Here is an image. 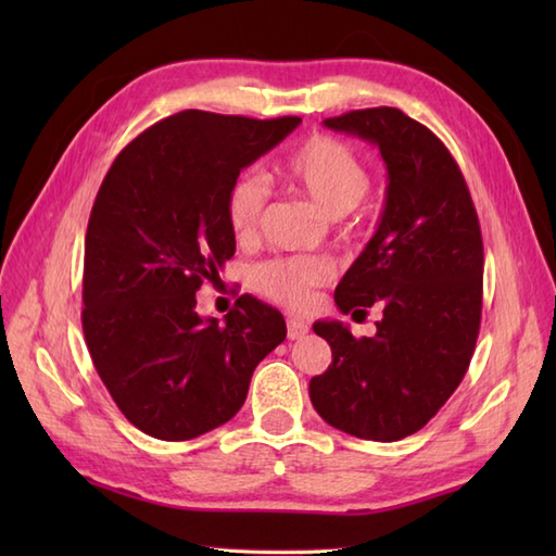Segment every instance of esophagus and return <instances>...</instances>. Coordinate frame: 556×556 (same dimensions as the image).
<instances>
[{"label": "esophagus", "instance_id": "1", "mask_svg": "<svg viewBox=\"0 0 556 556\" xmlns=\"http://www.w3.org/2000/svg\"><path fill=\"white\" fill-rule=\"evenodd\" d=\"M287 334H289V339H301V337L308 334V325H305L303 320H296V317H289Z\"/></svg>", "mask_w": 556, "mask_h": 556}]
</instances>
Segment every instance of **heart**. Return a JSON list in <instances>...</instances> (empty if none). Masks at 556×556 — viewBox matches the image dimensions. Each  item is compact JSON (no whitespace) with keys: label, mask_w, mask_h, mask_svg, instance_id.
I'll return each mask as SVG.
<instances>
[{"label":"heart","mask_w":556,"mask_h":556,"mask_svg":"<svg viewBox=\"0 0 556 556\" xmlns=\"http://www.w3.org/2000/svg\"><path fill=\"white\" fill-rule=\"evenodd\" d=\"M277 176L293 191L315 200L327 215L341 217L356 210L370 188V167L356 148L334 136L315 134L287 152L277 164ZM267 203V186L253 174L236 179L227 193V222L241 243L255 241ZM334 267L327 257L296 255L269 260L253 275V285L267 299L287 308H305L313 291L327 285Z\"/></svg>","instance_id":"heart-1"}]
</instances>
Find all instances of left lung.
Wrapping results in <instances>:
<instances>
[{
	"label": "left lung",
	"instance_id": "left-lung-1",
	"mask_svg": "<svg viewBox=\"0 0 556 556\" xmlns=\"http://www.w3.org/2000/svg\"><path fill=\"white\" fill-rule=\"evenodd\" d=\"M380 148L387 200L375 236L339 281L341 313L382 320L356 339L344 323H315L332 365L311 401L332 428L372 442L418 432L456 392L473 358L482 315V233L456 160L428 126L396 108L325 119Z\"/></svg>",
	"mask_w": 556,
	"mask_h": 556
}]
</instances>
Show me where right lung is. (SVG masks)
<instances>
[{"mask_svg":"<svg viewBox=\"0 0 556 556\" xmlns=\"http://www.w3.org/2000/svg\"><path fill=\"white\" fill-rule=\"evenodd\" d=\"M299 116L200 110L134 138L104 176L86 231L83 334L114 404L150 437L184 442L231 420L253 370L287 339L277 308L241 296L203 320L195 291L236 251L227 193Z\"/></svg>","mask_w":556,"mask_h":556,"instance_id":"add662e5","label":"right lung"}]
</instances>
